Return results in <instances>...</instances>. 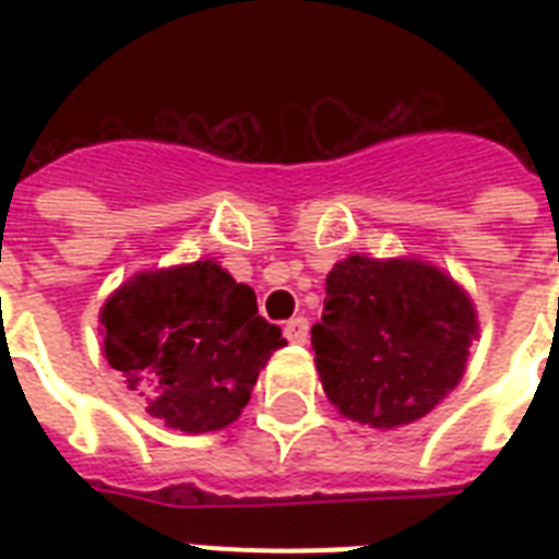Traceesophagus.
<instances>
[{"mask_svg": "<svg viewBox=\"0 0 559 559\" xmlns=\"http://www.w3.org/2000/svg\"><path fill=\"white\" fill-rule=\"evenodd\" d=\"M284 336H287L293 345H305L307 336H310V322H307L305 316H296V319H289L284 324Z\"/></svg>", "mask_w": 559, "mask_h": 559, "instance_id": "1", "label": "esophagus"}]
</instances>
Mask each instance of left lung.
I'll list each match as a JSON object with an SVG mask.
<instances>
[{"mask_svg": "<svg viewBox=\"0 0 559 559\" xmlns=\"http://www.w3.org/2000/svg\"><path fill=\"white\" fill-rule=\"evenodd\" d=\"M476 307L455 281L417 258L350 254L328 272L316 368L340 415L394 429L429 415L467 368Z\"/></svg>", "mask_w": 559, "mask_h": 559, "instance_id": "obj_1", "label": "left lung"}]
</instances>
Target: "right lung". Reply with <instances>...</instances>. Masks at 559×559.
I'll return each mask as SVG.
<instances>
[{
    "instance_id": "right-lung-1",
    "label": "right lung",
    "mask_w": 559,
    "mask_h": 559,
    "mask_svg": "<svg viewBox=\"0 0 559 559\" xmlns=\"http://www.w3.org/2000/svg\"><path fill=\"white\" fill-rule=\"evenodd\" d=\"M100 333L147 412L193 435L235 424L272 350L287 345L258 316L254 289L211 258L133 275L100 307Z\"/></svg>"
}]
</instances>
